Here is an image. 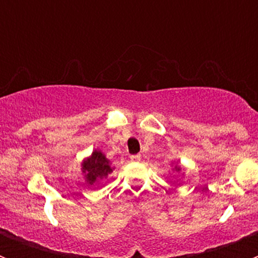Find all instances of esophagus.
Wrapping results in <instances>:
<instances>
[{
	"label": "esophagus",
	"mask_w": 258,
	"mask_h": 258,
	"mask_svg": "<svg viewBox=\"0 0 258 258\" xmlns=\"http://www.w3.org/2000/svg\"><path fill=\"white\" fill-rule=\"evenodd\" d=\"M131 160L133 161V163H138V161H141V155H140V154L132 155V156H131Z\"/></svg>",
	"instance_id": "obj_1"
}]
</instances>
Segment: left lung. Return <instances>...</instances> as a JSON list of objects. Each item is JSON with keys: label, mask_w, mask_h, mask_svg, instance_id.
<instances>
[{"label": "left lung", "mask_w": 258, "mask_h": 258, "mask_svg": "<svg viewBox=\"0 0 258 258\" xmlns=\"http://www.w3.org/2000/svg\"><path fill=\"white\" fill-rule=\"evenodd\" d=\"M174 170H177V172H179V170H181V166L175 165V166H174Z\"/></svg>", "instance_id": "1"}]
</instances>
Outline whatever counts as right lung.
Returning a JSON list of instances; mask_svg holds the SVG:
<instances>
[{"label":"right lung","instance_id":"obj_1","mask_svg":"<svg viewBox=\"0 0 258 258\" xmlns=\"http://www.w3.org/2000/svg\"><path fill=\"white\" fill-rule=\"evenodd\" d=\"M81 166H83L81 170L85 174L86 183L90 186L101 181L102 178H107V175L112 173L113 170V168L111 166V161L99 150L93 151V154L83 161Z\"/></svg>","mask_w":258,"mask_h":258}]
</instances>
